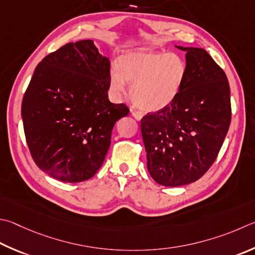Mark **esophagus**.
Instances as JSON below:
<instances>
[{"instance_id":"34e87169","label":"esophagus","mask_w":255,"mask_h":255,"mask_svg":"<svg viewBox=\"0 0 255 255\" xmlns=\"http://www.w3.org/2000/svg\"><path fill=\"white\" fill-rule=\"evenodd\" d=\"M131 116L133 118H135L136 120H140L141 118H142V115H141V113H139V112H136V110H131Z\"/></svg>"}]
</instances>
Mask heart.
<instances>
[{
    "mask_svg": "<svg viewBox=\"0 0 255 255\" xmlns=\"http://www.w3.org/2000/svg\"><path fill=\"white\" fill-rule=\"evenodd\" d=\"M187 77V64L178 53L139 50L123 54L110 70V88L115 94L125 91L143 112H158L177 98Z\"/></svg>",
    "mask_w": 255,
    "mask_h": 255,
    "instance_id": "heart-1",
    "label": "heart"
}]
</instances>
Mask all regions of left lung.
<instances>
[{
	"label": "left lung",
	"mask_w": 255,
	"mask_h": 255,
	"mask_svg": "<svg viewBox=\"0 0 255 255\" xmlns=\"http://www.w3.org/2000/svg\"><path fill=\"white\" fill-rule=\"evenodd\" d=\"M186 52L187 77L173 104L140 120L147 168L163 186L200 179L214 163L228 133L231 95L228 78L204 49Z\"/></svg>",
	"instance_id": "8db88e82"
}]
</instances>
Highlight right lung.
Wrapping results in <instances>:
<instances>
[{"label": "right lung", "instance_id": "1", "mask_svg": "<svg viewBox=\"0 0 255 255\" xmlns=\"http://www.w3.org/2000/svg\"><path fill=\"white\" fill-rule=\"evenodd\" d=\"M110 62L91 40L68 43L36 66L22 100L25 139L38 167L61 182L91 178L125 104L108 99Z\"/></svg>", "mask_w": 255, "mask_h": 255}]
</instances>
